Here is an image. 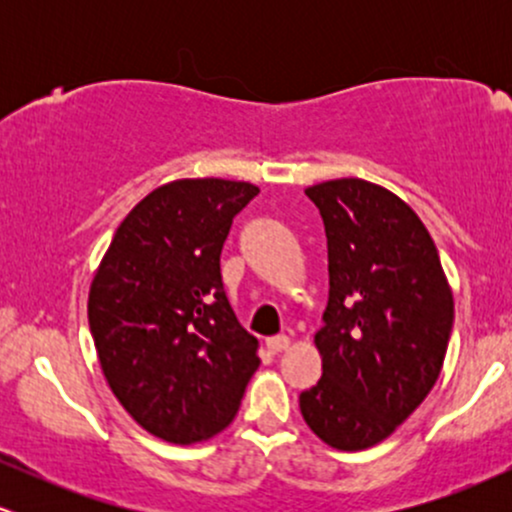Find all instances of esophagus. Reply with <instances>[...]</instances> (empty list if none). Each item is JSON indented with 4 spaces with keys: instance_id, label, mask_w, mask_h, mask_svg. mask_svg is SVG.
Returning <instances> with one entry per match:
<instances>
[{
    "instance_id": "obj_1",
    "label": "esophagus",
    "mask_w": 512,
    "mask_h": 512,
    "mask_svg": "<svg viewBox=\"0 0 512 512\" xmlns=\"http://www.w3.org/2000/svg\"><path fill=\"white\" fill-rule=\"evenodd\" d=\"M289 346H291V339L286 337V334H281V337L267 339V349L272 351V354H281V351H286Z\"/></svg>"
}]
</instances>
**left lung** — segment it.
Returning <instances> with one entry per match:
<instances>
[{
	"mask_svg": "<svg viewBox=\"0 0 512 512\" xmlns=\"http://www.w3.org/2000/svg\"><path fill=\"white\" fill-rule=\"evenodd\" d=\"M305 195L325 221L330 301L315 332L322 378L298 404L322 443L366 450L392 436L436 385L455 301L431 233L395 192L337 178Z\"/></svg>",
	"mask_w": 512,
	"mask_h": 512,
	"instance_id": "8db88e82",
	"label": "left lung"
}]
</instances>
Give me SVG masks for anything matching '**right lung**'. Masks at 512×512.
Here are the masks:
<instances>
[{"label":"right lung","instance_id":"right-lung-1","mask_svg":"<svg viewBox=\"0 0 512 512\" xmlns=\"http://www.w3.org/2000/svg\"><path fill=\"white\" fill-rule=\"evenodd\" d=\"M257 192L243 180L166 182L122 219L93 274L88 325L105 383L166 443L221 433L260 366L219 260L233 216Z\"/></svg>","mask_w":512,"mask_h":512}]
</instances>
